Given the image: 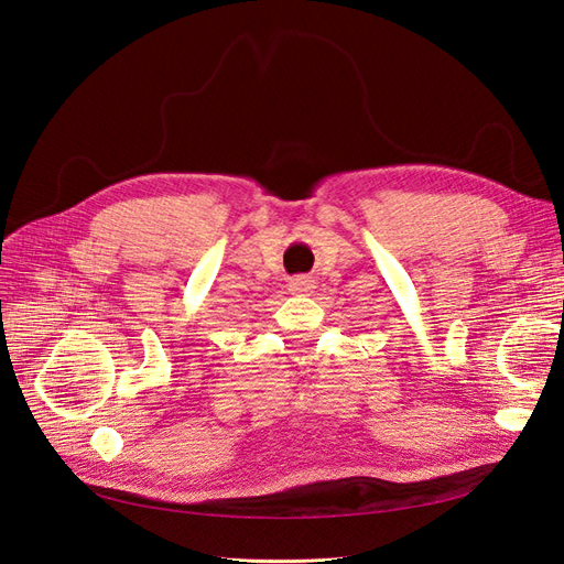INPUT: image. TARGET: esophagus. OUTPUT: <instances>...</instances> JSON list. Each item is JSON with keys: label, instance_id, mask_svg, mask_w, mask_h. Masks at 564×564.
Returning <instances> with one entry per match:
<instances>
[{"label": "esophagus", "instance_id": "obj_1", "mask_svg": "<svg viewBox=\"0 0 564 564\" xmlns=\"http://www.w3.org/2000/svg\"><path fill=\"white\" fill-rule=\"evenodd\" d=\"M313 289H315V282L311 278L289 280V292H292V294H311Z\"/></svg>", "mask_w": 564, "mask_h": 564}]
</instances>
